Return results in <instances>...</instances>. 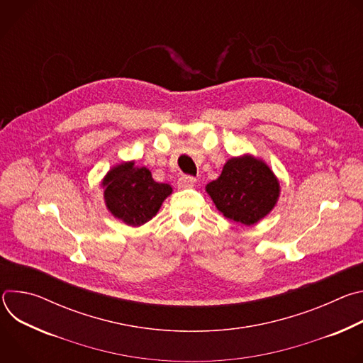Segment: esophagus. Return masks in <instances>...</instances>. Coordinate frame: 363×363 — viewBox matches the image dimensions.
I'll return each mask as SVG.
<instances>
[{
	"label": "esophagus",
	"instance_id": "obj_1",
	"mask_svg": "<svg viewBox=\"0 0 363 363\" xmlns=\"http://www.w3.org/2000/svg\"><path fill=\"white\" fill-rule=\"evenodd\" d=\"M196 182V179L194 177H189V175H182L179 179H178V188L181 189H185V188H191L194 186Z\"/></svg>",
	"mask_w": 363,
	"mask_h": 363
}]
</instances>
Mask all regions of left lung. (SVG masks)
I'll use <instances>...</instances> for the list:
<instances>
[{"label":"left lung","instance_id":"8db88e82","mask_svg":"<svg viewBox=\"0 0 363 363\" xmlns=\"http://www.w3.org/2000/svg\"><path fill=\"white\" fill-rule=\"evenodd\" d=\"M217 210L228 220L252 225L277 203L280 184L273 171L252 155L231 158L221 175L205 186Z\"/></svg>","mask_w":363,"mask_h":363}]
</instances>
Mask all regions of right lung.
Instances as JSON below:
<instances>
[{
  "mask_svg": "<svg viewBox=\"0 0 363 363\" xmlns=\"http://www.w3.org/2000/svg\"><path fill=\"white\" fill-rule=\"evenodd\" d=\"M101 186L112 216L132 227L152 220L172 194L171 185L153 181L150 171L135 167L133 161L113 167L103 178Z\"/></svg>",
  "mask_w": 363,
  "mask_h": 363,
  "instance_id": "obj_1",
  "label": "right lung"
}]
</instances>
